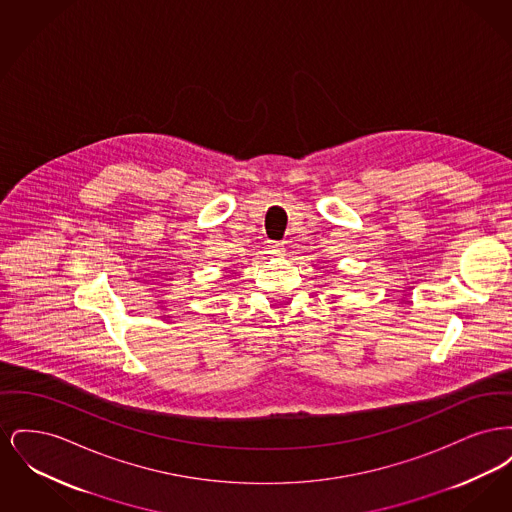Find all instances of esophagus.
Masks as SVG:
<instances>
[{"instance_id":"34e87169","label":"esophagus","mask_w":512,"mask_h":512,"mask_svg":"<svg viewBox=\"0 0 512 512\" xmlns=\"http://www.w3.org/2000/svg\"><path fill=\"white\" fill-rule=\"evenodd\" d=\"M272 253L278 255V257H282V255L286 253V249H284V245L282 244L272 245Z\"/></svg>"}]
</instances>
